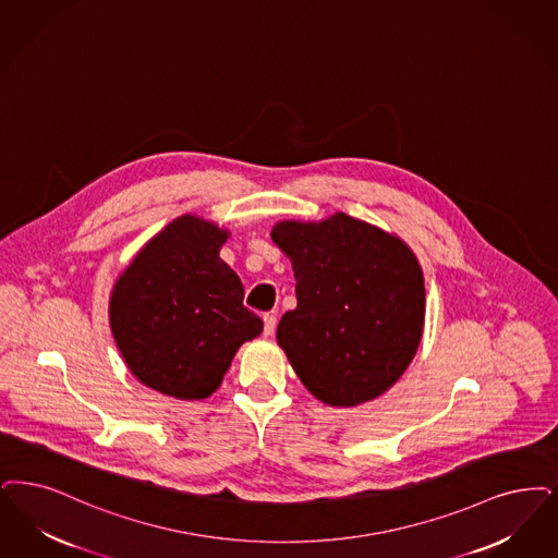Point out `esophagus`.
I'll list each match as a JSON object with an SVG mask.
<instances>
[{
  "label": "esophagus",
  "instance_id": "obj_1",
  "mask_svg": "<svg viewBox=\"0 0 558 558\" xmlns=\"http://www.w3.org/2000/svg\"><path fill=\"white\" fill-rule=\"evenodd\" d=\"M274 330H276V315L266 313V315H264V335L271 336L274 335Z\"/></svg>",
  "mask_w": 558,
  "mask_h": 558
}]
</instances>
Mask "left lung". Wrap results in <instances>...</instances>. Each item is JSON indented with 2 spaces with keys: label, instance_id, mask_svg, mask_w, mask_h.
<instances>
[{
  "label": "left lung",
  "instance_id": "left-lung-1",
  "mask_svg": "<svg viewBox=\"0 0 558 558\" xmlns=\"http://www.w3.org/2000/svg\"><path fill=\"white\" fill-rule=\"evenodd\" d=\"M271 241L296 280V307L282 315L276 338L299 379L330 407L378 399L424 332V274L413 251L347 214L276 223Z\"/></svg>",
  "mask_w": 558,
  "mask_h": 558
}]
</instances>
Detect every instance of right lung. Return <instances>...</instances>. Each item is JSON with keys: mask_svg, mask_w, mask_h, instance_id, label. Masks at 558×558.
Returning a JSON list of instances; mask_svg holds the SVG:
<instances>
[{"mask_svg": "<svg viewBox=\"0 0 558 558\" xmlns=\"http://www.w3.org/2000/svg\"><path fill=\"white\" fill-rule=\"evenodd\" d=\"M226 239L216 223L177 218L113 287V340L136 379L166 397L214 395L239 347L264 330L243 305L241 278L220 259Z\"/></svg>", "mask_w": 558, "mask_h": 558, "instance_id": "right-lung-1", "label": "right lung"}]
</instances>
